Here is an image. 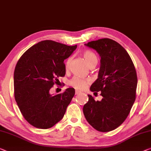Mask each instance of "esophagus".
Here are the masks:
<instances>
[{"label":"esophagus","instance_id":"34e87169","mask_svg":"<svg viewBox=\"0 0 151 151\" xmlns=\"http://www.w3.org/2000/svg\"><path fill=\"white\" fill-rule=\"evenodd\" d=\"M81 93V92L79 91H76V95H79Z\"/></svg>","mask_w":151,"mask_h":151}]
</instances>
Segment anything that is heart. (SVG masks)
Returning <instances> with one entry per match:
<instances>
[{
	"label": "heart",
	"instance_id": "b5f03b06",
	"mask_svg": "<svg viewBox=\"0 0 151 151\" xmlns=\"http://www.w3.org/2000/svg\"><path fill=\"white\" fill-rule=\"evenodd\" d=\"M82 56L86 60V62L89 67L93 66V65H96L97 63L98 58L96 54L93 52L91 50H86L82 52ZM71 61V57H69L67 58L65 61V68L68 69L70 65ZM90 83V80L88 79H83L79 77H74L69 81V84L71 86L73 87L74 88L77 89V90H83L86 88L87 85Z\"/></svg>",
	"mask_w": 151,
	"mask_h": 151
}]
</instances>
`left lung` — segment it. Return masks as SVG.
<instances>
[{"label":"left lung","mask_w":151,"mask_h":151,"mask_svg":"<svg viewBox=\"0 0 151 151\" xmlns=\"http://www.w3.org/2000/svg\"><path fill=\"white\" fill-rule=\"evenodd\" d=\"M85 45L95 50L101 57L98 78L92 92L101 91V101L91 95L83 107L88 123L96 130L108 132L125 121L135 100L137 84L134 63L125 49L108 38L92 41Z\"/></svg>","instance_id":"1"}]
</instances>
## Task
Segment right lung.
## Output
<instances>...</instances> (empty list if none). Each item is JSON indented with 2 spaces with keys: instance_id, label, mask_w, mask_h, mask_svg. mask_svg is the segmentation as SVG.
Here are the masks:
<instances>
[{
  "instance_id": "obj_1",
  "label": "right lung",
  "mask_w": 151,
  "mask_h": 151,
  "mask_svg": "<svg viewBox=\"0 0 151 151\" xmlns=\"http://www.w3.org/2000/svg\"><path fill=\"white\" fill-rule=\"evenodd\" d=\"M76 47L41 41L17 61L14 76L15 99L26 121L35 127L49 129L64 116L75 89L69 88L55 95H50V90L58 78L65 76L64 60Z\"/></svg>"
}]
</instances>
